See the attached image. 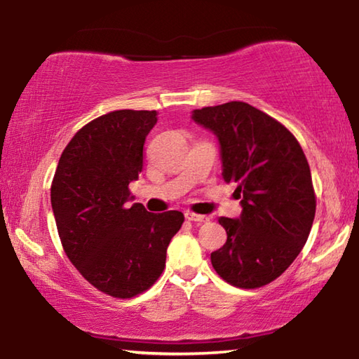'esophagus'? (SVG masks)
<instances>
[{
  "label": "esophagus",
  "mask_w": 359,
  "mask_h": 359,
  "mask_svg": "<svg viewBox=\"0 0 359 359\" xmlns=\"http://www.w3.org/2000/svg\"><path fill=\"white\" fill-rule=\"evenodd\" d=\"M185 219L190 220V222H198V224H203V222H208L209 217L208 215H201V214H195L189 210V212H185Z\"/></svg>",
  "instance_id": "obj_1"
}]
</instances>
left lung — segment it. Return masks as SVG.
I'll return each instance as SVG.
<instances>
[{
  "instance_id": "8db88e82",
  "label": "left lung",
  "mask_w": 359,
  "mask_h": 359,
  "mask_svg": "<svg viewBox=\"0 0 359 359\" xmlns=\"http://www.w3.org/2000/svg\"><path fill=\"white\" fill-rule=\"evenodd\" d=\"M217 135L224 180L235 182L240 219L220 217L226 243L210 254L222 280L257 289L289 269L309 240L316 195L302 147L275 118L246 102L193 111Z\"/></svg>"
}]
</instances>
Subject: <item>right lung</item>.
<instances>
[{"mask_svg": "<svg viewBox=\"0 0 359 359\" xmlns=\"http://www.w3.org/2000/svg\"><path fill=\"white\" fill-rule=\"evenodd\" d=\"M155 110H116L93 119L68 142L57 164L50 204L67 257L84 280L116 299L150 289L184 214L128 208L129 184L144 168Z\"/></svg>", "mask_w": 359, "mask_h": 359, "instance_id": "obj_1", "label": "right lung"}]
</instances>
